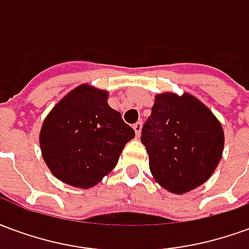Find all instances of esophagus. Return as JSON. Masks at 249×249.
Listing matches in <instances>:
<instances>
[{
	"instance_id": "34e87169",
	"label": "esophagus",
	"mask_w": 249,
	"mask_h": 249,
	"mask_svg": "<svg viewBox=\"0 0 249 249\" xmlns=\"http://www.w3.org/2000/svg\"><path fill=\"white\" fill-rule=\"evenodd\" d=\"M133 129H135L136 135L140 136L141 129H142V123H141V121H137V123H136V124L133 125Z\"/></svg>"
}]
</instances>
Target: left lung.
Masks as SVG:
<instances>
[{
    "label": "left lung",
    "instance_id": "1",
    "mask_svg": "<svg viewBox=\"0 0 249 249\" xmlns=\"http://www.w3.org/2000/svg\"><path fill=\"white\" fill-rule=\"evenodd\" d=\"M153 178L169 192H189L205 183L217 167L223 128L204 104L191 94H157L141 130Z\"/></svg>",
    "mask_w": 249,
    "mask_h": 249
}]
</instances>
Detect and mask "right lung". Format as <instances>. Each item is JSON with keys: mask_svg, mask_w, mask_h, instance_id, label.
I'll list each match as a JSON object with an SVG mask.
<instances>
[{"mask_svg": "<svg viewBox=\"0 0 249 249\" xmlns=\"http://www.w3.org/2000/svg\"><path fill=\"white\" fill-rule=\"evenodd\" d=\"M108 93L81 85L46 117L40 133L42 157L58 180L90 188L119 161L135 130L108 105Z\"/></svg>", "mask_w": 249, "mask_h": 249, "instance_id": "1", "label": "right lung"}]
</instances>
